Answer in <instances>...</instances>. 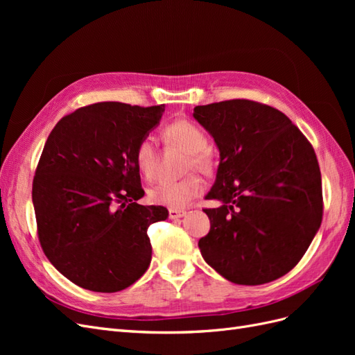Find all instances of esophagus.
<instances>
[{"mask_svg": "<svg viewBox=\"0 0 355 355\" xmlns=\"http://www.w3.org/2000/svg\"><path fill=\"white\" fill-rule=\"evenodd\" d=\"M185 214H187L185 210H178V209H170L168 210L170 219H180V218H184Z\"/></svg>", "mask_w": 355, "mask_h": 355, "instance_id": "34e87169", "label": "esophagus"}]
</instances>
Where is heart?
I'll return each mask as SVG.
<instances>
[{
    "label": "heart",
    "instance_id": "obj_1",
    "mask_svg": "<svg viewBox=\"0 0 355 355\" xmlns=\"http://www.w3.org/2000/svg\"><path fill=\"white\" fill-rule=\"evenodd\" d=\"M164 142L185 151L182 170L191 171L197 168L209 173L213 167L211 153L206 148L207 137L201 128L188 120H178L168 124L163 132ZM135 161L139 171L146 179H154L158 173L159 157L151 137H144L135 149ZM202 191V182L196 173H188L175 182H161L149 191V198L159 206L170 209H182L198 197Z\"/></svg>",
    "mask_w": 355,
    "mask_h": 355
}]
</instances>
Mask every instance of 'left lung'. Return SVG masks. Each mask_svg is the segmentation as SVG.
<instances>
[{"mask_svg": "<svg viewBox=\"0 0 355 355\" xmlns=\"http://www.w3.org/2000/svg\"><path fill=\"white\" fill-rule=\"evenodd\" d=\"M194 118L219 149L204 209L210 231L201 256L235 284L277 280L302 259L321 225L323 192L315 153L275 108L245 99L196 106Z\"/></svg>", "mask_w": 355, "mask_h": 355, "instance_id": "8db88e82", "label": "left lung"}]
</instances>
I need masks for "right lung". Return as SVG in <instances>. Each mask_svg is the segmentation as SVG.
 <instances>
[{
    "mask_svg": "<svg viewBox=\"0 0 355 355\" xmlns=\"http://www.w3.org/2000/svg\"><path fill=\"white\" fill-rule=\"evenodd\" d=\"M164 105L101 102L63 116L42 149L32 184L38 239L69 282L92 292L132 286L151 263L148 227L166 220L145 196L135 149L159 124Z\"/></svg>",
    "mask_w": 355,
    "mask_h": 355,
    "instance_id": "right-lung-1",
    "label": "right lung"
}]
</instances>
